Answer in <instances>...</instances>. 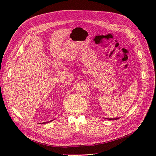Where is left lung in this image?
Returning <instances> with one entry per match:
<instances>
[{"label": "left lung", "instance_id": "1", "mask_svg": "<svg viewBox=\"0 0 156 156\" xmlns=\"http://www.w3.org/2000/svg\"><path fill=\"white\" fill-rule=\"evenodd\" d=\"M106 119H109V120H116V119H119V118H106Z\"/></svg>", "mask_w": 156, "mask_h": 156}]
</instances>
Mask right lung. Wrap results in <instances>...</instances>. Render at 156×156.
Wrapping results in <instances>:
<instances>
[{"instance_id":"add662e5","label":"right lung","mask_w":156,"mask_h":156,"mask_svg":"<svg viewBox=\"0 0 156 156\" xmlns=\"http://www.w3.org/2000/svg\"><path fill=\"white\" fill-rule=\"evenodd\" d=\"M52 121H53V120H52ZM47 122H48H48H42H42H41V123H42V124H45V123H47ZM40 123V124H41Z\"/></svg>"}]
</instances>
